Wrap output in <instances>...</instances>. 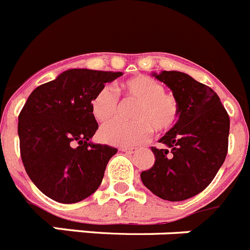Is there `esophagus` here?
<instances>
[{
  "mask_svg": "<svg viewBox=\"0 0 250 250\" xmlns=\"http://www.w3.org/2000/svg\"><path fill=\"white\" fill-rule=\"evenodd\" d=\"M121 151H125V152H129V154H134V152L138 151L136 147H120Z\"/></svg>",
  "mask_w": 250,
  "mask_h": 250,
  "instance_id": "1",
  "label": "esophagus"
}]
</instances>
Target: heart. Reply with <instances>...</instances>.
Instances as JSON below:
<instances>
[{
  "instance_id": "obj_1",
  "label": "heart",
  "mask_w": 250,
  "mask_h": 250,
  "mask_svg": "<svg viewBox=\"0 0 250 250\" xmlns=\"http://www.w3.org/2000/svg\"><path fill=\"white\" fill-rule=\"evenodd\" d=\"M164 85L149 76H135L121 83L118 91L125 100L138 101L131 118L135 121H111L99 130L103 143L118 146H134L146 140L154 129L165 131L178 118V101L164 91ZM119 101L110 87H101L90 103V111L99 123L111 120L118 114Z\"/></svg>"
}]
</instances>
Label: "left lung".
Wrapping results in <instances>:
<instances>
[{"label": "left lung", "instance_id": "obj_1", "mask_svg": "<svg viewBox=\"0 0 250 250\" xmlns=\"http://www.w3.org/2000/svg\"><path fill=\"white\" fill-rule=\"evenodd\" d=\"M173 91L178 120L152 146L155 164L140 174L151 193L169 202H180L202 193L210 184L228 152L229 115L213 89L188 74H152Z\"/></svg>", "mask_w": 250, "mask_h": 250}]
</instances>
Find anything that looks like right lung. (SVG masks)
Here are the masks:
<instances>
[{"mask_svg": "<svg viewBox=\"0 0 250 250\" xmlns=\"http://www.w3.org/2000/svg\"><path fill=\"white\" fill-rule=\"evenodd\" d=\"M123 72L71 68L31 92L19 115L21 159L46 196L63 204L98 190L118 149L94 144L99 125L90 111L94 95Z\"/></svg>", "mask_w": 250, "mask_h": 250, "instance_id": "obj_1", "label": "right lung"}]
</instances>
